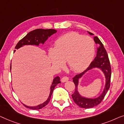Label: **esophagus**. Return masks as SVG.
I'll return each instance as SVG.
<instances>
[{"label":"esophagus","mask_w":124,"mask_h":124,"mask_svg":"<svg viewBox=\"0 0 124 124\" xmlns=\"http://www.w3.org/2000/svg\"><path fill=\"white\" fill-rule=\"evenodd\" d=\"M69 80V78L67 77V76H64L61 79V81L62 83H64V82L68 81Z\"/></svg>","instance_id":"1"}]
</instances>
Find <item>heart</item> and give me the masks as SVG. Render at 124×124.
I'll list each match as a JSON object with an SVG mask.
<instances>
[{"instance_id":"obj_1","label":"heart","mask_w":124,"mask_h":124,"mask_svg":"<svg viewBox=\"0 0 124 124\" xmlns=\"http://www.w3.org/2000/svg\"><path fill=\"white\" fill-rule=\"evenodd\" d=\"M95 53L94 43L89 36L72 32L62 35L55 41L48 55L52 64L60 68L66 61L71 70L80 72L92 62Z\"/></svg>"}]
</instances>
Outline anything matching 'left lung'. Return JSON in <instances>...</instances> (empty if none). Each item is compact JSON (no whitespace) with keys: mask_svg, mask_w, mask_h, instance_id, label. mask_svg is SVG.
<instances>
[{"mask_svg":"<svg viewBox=\"0 0 124 124\" xmlns=\"http://www.w3.org/2000/svg\"><path fill=\"white\" fill-rule=\"evenodd\" d=\"M89 34L90 35H93L92 32H89ZM95 42L96 44H99L100 46L98 49L97 52V56L95 57L93 61L91 62L90 65L87 69L83 72L80 74L76 75V76L73 78V81L75 85V90L74 93L72 94V99L75 103L79 106V107L83 108H90L95 107L104 99V97L107 94L109 87H110V82L111 78V67L110 62H109L108 56L107 51L104 48L103 45L100 40L98 39L97 36L94 38ZM94 67H98L102 70L105 74L106 78V84L105 88L102 94L97 99H88L83 98L80 96L77 92V84H78V79L82 75L86 70L91 69Z\"/></svg>","mask_w":124,"mask_h":124,"instance_id":"8db88e82","label":"left lung"}]
</instances>
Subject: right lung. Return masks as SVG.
<instances>
[{"mask_svg": "<svg viewBox=\"0 0 124 124\" xmlns=\"http://www.w3.org/2000/svg\"><path fill=\"white\" fill-rule=\"evenodd\" d=\"M57 32L56 30L54 29H36L35 30H33L31 32L28 33L23 38H22L21 40H20L17 43V45H16L15 49H18V48L26 45H38L39 43H44L46 39L51 36L52 34H54ZM16 51V50H14V52ZM10 69H11V65H10ZM60 78L59 76L55 77L53 80V83H52V86L50 87V95L49 96L47 100L45 101L43 103L38 105L37 106H35V107H29V106L23 105L26 107L28 108L32 109H39L42 108L43 107H45L47 104L48 103L50 100V98H51L52 94L53 93V90L55 86L60 83Z\"/></svg>", "mask_w": 124, "mask_h": 124, "instance_id": "right-lung-1", "label": "right lung"}]
</instances>
